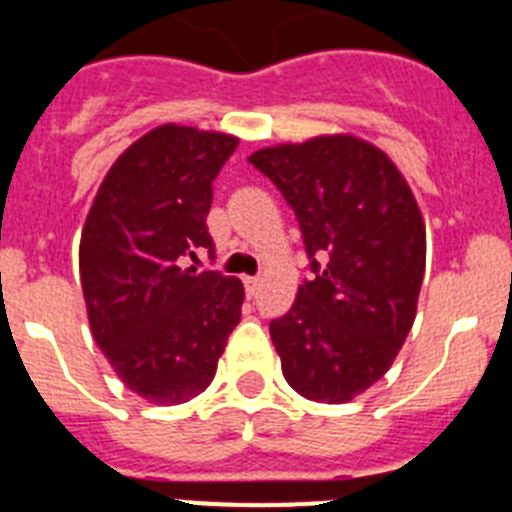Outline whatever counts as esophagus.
<instances>
[{"mask_svg": "<svg viewBox=\"0 0 512 512\" xmlns=\"http://www.w3.org/2000/svg\"><path fill=\"white\" fill-rule=\"evenodd\" d=\"M243 284H246V292L251 297L259 292V277H246V279H243Z\"/></svg>", "mask_w": 512, "mask_h": 512, "instance_id": "34e87169", "label": "esophagus"}]
</instances>
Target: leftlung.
Instances as JSON below:
<instances>
[{
    "instance_id": "1",
    "label": "left lung",
    "mask_w": 512,
    "mask_h": 512,
    "mask_svg": "<svg viewBox=\"0 0 512 512\" xmlns=\"http://www.w3.org/2000/svg\"><path fill=\"white\" fill-rule=\"evenodd\" d=\"M295 210L310 271L269 333L289 387L328 405L387 374L408 338L425 271L418 202L390 156L354 135L248 158Z\"/></svg>"
}]
</instances>
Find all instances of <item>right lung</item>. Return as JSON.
<instances>
[{"mask_svg": "<svg viewBox=\"0 0 512 512\" xmlns=\"http://www.w3.org/2000/svg\"><path fill=\"white\" fill-rule=\"evenodd\" d=\"M238 138L161 125L104 176L79 246L89 325L117 377L153 405L207 390L241 320V279L182 269L212 251V182Z\"/></svg>", "mask_w": 512, "mask_h": 512, "instance_id": "add662e5", "label": "right lung"}]
</instances>
